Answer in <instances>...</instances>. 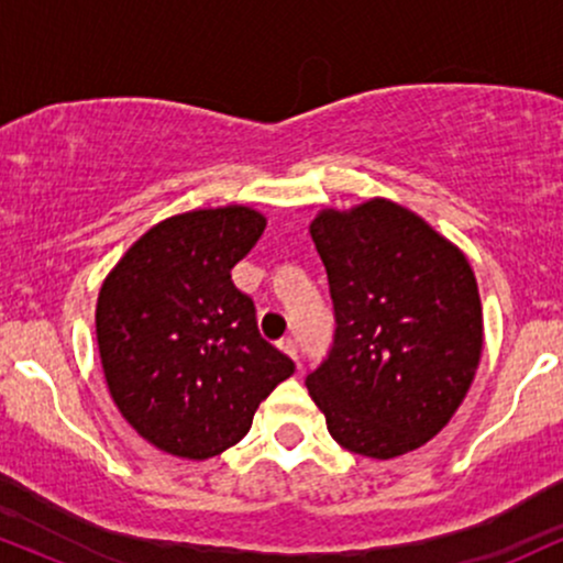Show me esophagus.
<instances>
[{
    "label": "esophagus",
    "mask_w": 563,
    "mask_h": 563,
    "mask_svg": "<svg viewBox=\"0 0 563 563\" xmlns=\"http://www.w3.org/2000/svg\"><path fill=\"white\" fill-rule=\"evenodd\" d=\"M277 346H280V352L288 354V357L294 360V363H296V360H299V357H296V341L294 339H283Z\"/></svg>",
    "instance_id": "esophagus-1"
}]
</instances>
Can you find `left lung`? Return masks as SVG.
<instances>
[{"mask_svg": "<svg viewBox=\"0 0 563 563\" xmlns=\"http://www.w3.org/2000/svg\"><path fill=\"white\" fill-rule=\"evenodd\" d=\"M331 286L335 339L307 376L341 448L389 457L437 437L471 389L482 299L461 249L386 198L322 209L309 224Z\"/></svg>", "mask_w": 563, "mask_h": 563, "instance_id": "1", "label": "left lung"}]
</instances>
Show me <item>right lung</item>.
Listing matches in <instances>:
<instances>
[{"label":"right lung","instance_id":"right-lung-1","mask_svg":"<svg viewBox=\"0 0 563 563\" xmlns=\"http://www.w3.org/2000/svg\"><path fill=\"white\" fill-rule=\"evenodd\" d=\"M264 228L251 206L185 211L153 224L102 280L95 325L108 391L161 452L222 455L294 373L230 277Z\"/></svg>","mask_w":563,"mask_h":563}]
</instances>
